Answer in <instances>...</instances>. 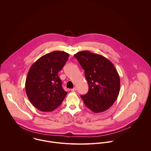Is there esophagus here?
<instances>
[{
    "label": "esophagus",
    "instance_id": "34e87169",
    "mask_svg": "<svg viewBox=\"0 0 151 151\" xmlns=\"http://www.w3.org/2000/svg\"><path fill=\"white\" fill-rule=\"evenodd\" d=\"M76 90H77V88H76V87H74L73 89H71V91H73V92L76 91Z\"/></svg>",
    "mask_w": 151,
    "mask_h": 151
}]
</instances>
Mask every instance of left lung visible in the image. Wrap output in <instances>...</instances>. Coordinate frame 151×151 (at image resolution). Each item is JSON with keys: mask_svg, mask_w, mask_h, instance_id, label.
I'll return each mask as SVG.
<instances>
[{"mask_svg": "<svg viewBox=\"0 0 151 151\" xmlns=\"http://www.w3.org/2000/svg\"><path fill=\"white\" fill-rule=\"evenodd\" d=\"M84 70L88 92L81 95L86 106L94 113L106 111L119 95L120 80L113 63L104 56L83 50L74 55Z\"/></svg>", "mask_w": 151, "mask_h": 151, "instance_id": "8db88e82", "label": "left lung"}]
</instances>
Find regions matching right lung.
Returning a JSON list of instances; mask_svg holds the SVG:
<instances>
[{"instance_id":"1","label":"right lung","mask_w":151,"mask_h":151,"mask_svg":"<svg viewBox=\"0 0 151 151\" xmlns=\"http://www.w3.org/2000/svg\"><path fill=\"white\" fill-rule=\"evenodd\" d=\"M69 54L55 51L43 55L30 67L25 81V92L31 102L42 111L58 108L67 92L62 86L58 72L64 67Z\"/></svg>"}]
</instances>
